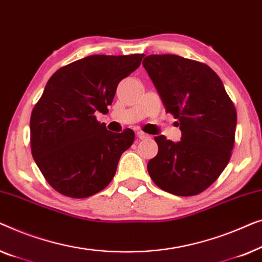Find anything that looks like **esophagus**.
<instances>
[{"label": "esophagus", "instance_id": "34e87169", "mask_svg": "<svg viewBox=\"0 0 262 262\" xmlns=\"http://www.w3.org/2000/svg\"><path fill=\"white\" fill-rule=\"evenodd\" d=\"M136 136H138V139H140V140H146V139L150 138L148 134H146V133H143V132H138L136 133Z\"/></svg>", "mask_w": 262, "mask_h": 262}]
</instances>
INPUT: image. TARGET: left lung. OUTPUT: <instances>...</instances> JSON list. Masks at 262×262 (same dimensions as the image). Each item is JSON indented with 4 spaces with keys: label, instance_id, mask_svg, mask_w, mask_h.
<instances>
[{
    "label": "left lung",
    "instance_id": "8db88e82",
    "mask_svg": "<svg viewBox=\"0 0 262 262\" xmlns=\"http://www.w3.org/2000/svg\"><path fill=\"white\" fill-rule=\"evenodd\" d=\"M142 65L182 130L178 142L154 138L158 154L147 165L150 178L176 196L201 193L229 163L237 119L233 102L220 77L202 62L152 54Z\"/></svg>",
    "mask_w": 262,
    "mask_h": 262
}]
</instances>
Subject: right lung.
<instances>
[{
  "label": "right lung",
  "mask_w": 262,
  "mask_h": 262,
  "mask_svg": "<svg viewBox=\"0 0 262 262\" xmlns=\"http://www.w3.org/2000/svg\"><path fill=\"white\" fill-rule=\"evenodd\" d=\"M143 56L95 54L59 69L49 79L31 115V148L59 193L86 198L112 182L135 134L129 128L109 132L95 114L108 113L119 83L139 68Z\"/></svg>",
  "instance_id": "right-lung-1"
}]
</instances>
